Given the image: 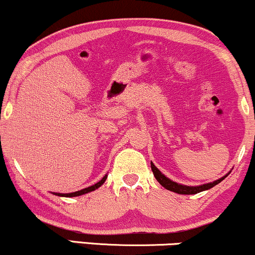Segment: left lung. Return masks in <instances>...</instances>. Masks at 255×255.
<instances>
[{
	"label": "left lung",
	"instance_id": "obj_1",
	"mask_svg": "<svg viewBox=\"0 0 255 255\" xmlns=\"http://www.w3.org/2000/svg\"><path fill=\"white\" fill-rule=\"evenodd\" d=\"M151 169H152V172H153L154 177H156V180L158 181V182L162 184L165 189L177 193V194H197V193L207 191V189L215 187L216 184L222 182V181H223L224 178L230 174V171H229L227 175H224L223 177L218 178V180H216V181H212V182L200 184V186H186V184L177 183V182H175V181L170 180V178L166 177L164 174H162V172L159 171V169H158L152 162H151Z\"/></svg>",
	"mask_w": 255,
	"mask_h": 255
}]
</instances>
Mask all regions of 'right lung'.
<instances>
[{
	"mask_svg": "<svg viewBox=\"0 0 255 255\" xmlns=\"http://www.w3.org/2000/svg\"><path fill=\"white\" fill-rule=\"evenodd\" d=\"M108 175H105V176L102 178L101 181L97 183H95L93 186H90L87 187V188H84L81 189V191H78V192H73V193H52V194L57 195V197H67V198H72V197H79V195H83V194H86V193H90V192H93L96 191V189L99 188V187L102 186L105 182V180H107Z\"/></svg>",
	"mask_w": 255,
	"mask_h": 255,
	"instance_id": "add662e5",
	"label": "right lung"
}]
</instances>
